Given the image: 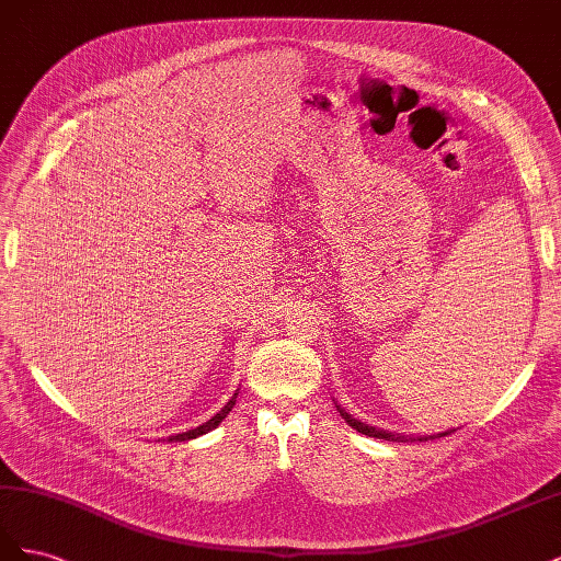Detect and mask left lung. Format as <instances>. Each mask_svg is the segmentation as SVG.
<instances>
[{
	"mask_svg": "<svg viewBox=\"0 0 561 561\" xmlns=\"http://www.w3.org/2000/svg\"><path fill=\"white\" fill-rule=\"evenodd\" d=\"M339 407V404H336ZM339 414L344 416V421L348 423L351 428H355L358 433H363V435H369V437H379V439H388V443H402V435H393V433H386V431H377V428H371V426H367V423H363V421H355L351 414H346L342 407H339ZM443 435H447V433H443Z\"/></svg>",
	"mask_w": 561,
	"mask_h": 561,
	"instance_id": "left-lung-1",
	"label": "left lung"
}]
</instances>
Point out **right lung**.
<instances>
[{"label": "right lung", "mask_w": 561, "mask_h": 561, "mask_svg": "<svg viewBox=\"0 0 561 561\" xmlns=\"http://www.w3.org/2000/svg\"><path fill=\"white\" fill-rule=\"evenodd\" d=\"M236 404V396L222 407V410H219V414H215L210 421H206L203 423V426H198V428H194V431H186V433H180V435H173L171 439H178V443H184V439H194V437H198V435H203V433H208V431H213L215 426H219V423H222V419L231 412V407Z\"/></svg>", "instance_id": "obj_1"}]
</instances>
